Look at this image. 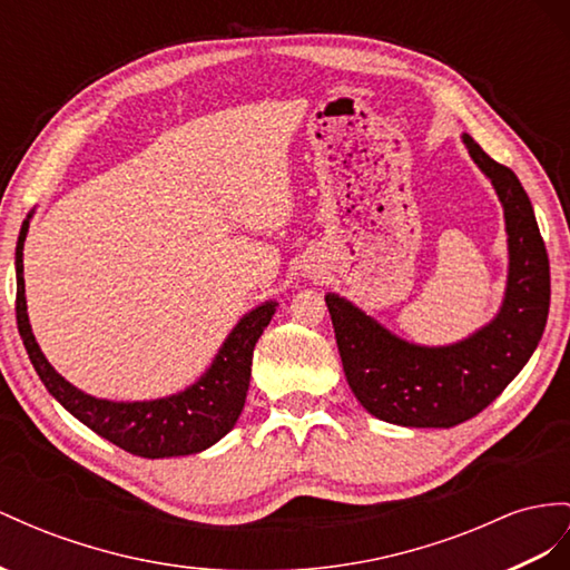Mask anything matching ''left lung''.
<instances>
[{
  "mask_svg": "<svg viewBox=\"0 0 570 570\" xmlns=\"http://www.w3.org/2000/svg\"><path fill=\"white\" fill-rule=\"evenodd\" d=\"M505 209L510 274L499 317L474 337L426 348L397 340L352 303L330 294L327 311L348 387L390 424L450 429L501 395L537 348L549 315V255L518 175L464 137Z\"/></svg>",
  "mask_w": 570,
  "mask_h": 570,
  "instance_id": "obj_1",
  "label": "left lung"
}]
</instances>
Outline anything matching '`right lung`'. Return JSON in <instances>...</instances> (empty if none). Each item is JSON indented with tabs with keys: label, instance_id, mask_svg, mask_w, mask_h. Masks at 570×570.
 Here are the masks:
<instances>
[{
	"label": "right lung",
	"instance_id": "obj_1",
	"mask_svg": "<svg viewBox=\"0 0 570 570\" xmlns=\"http://www.w3.org/2000/svg\"><path fill=\"white\" fill-rule=\"evenodd\" d=\"M28 222H23L17 245V323L23 346L31 358L40 381L46 383L50 395L60 402L67 412L75 414L81 424L104 435L106 441L132 452L139 458H175L193 455L214 445L236 424L250 385L253 352L276 311L274 303H265L247 313L228 334L222 352L207 375L180 395L154 402H108L83 395L81 390L69 385L57 373L28 325L26 313V288H23V240Z\"/></svg>",
	"mask_w": 570,
	"mask_h": 570
}]
</instances>
